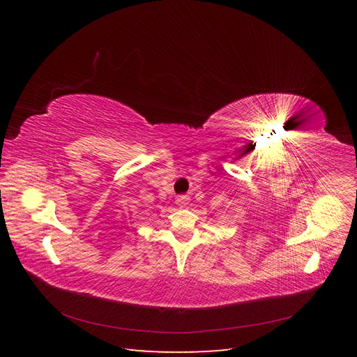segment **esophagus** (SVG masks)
Here are the masks:
<instances>
[{
  "label": "esophagus",
  "mask_w": 357,
  "mask_h": 357,
  "mask_svg": "<svg viewBox=\"0 0 357 357\" xmlns=\"http://www.w3.org/2000/svg\"><path fill=\"white\" fill-rule=\"evenodd\" d=\"M189 199L190 198L188 195H180V197H177L176 202H177V205H180V207H185V205L189 204Z\"/></svg>",
  "instance_id": "34e87169"
}]
</instances>
